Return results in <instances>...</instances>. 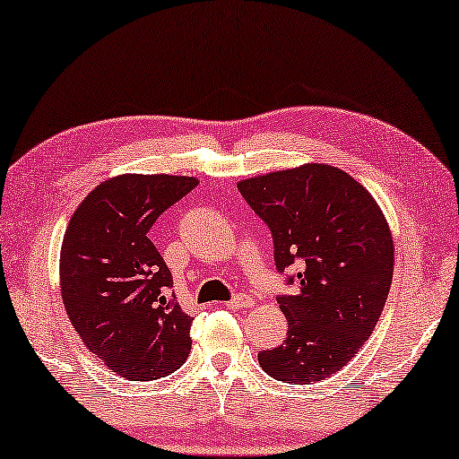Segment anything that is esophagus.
<instances>
[{
	"label": "esophagus",
	"instance_id": "obj_1",
	"mask_svg": "<svg viewBox=\"0 0 459 459\" xmlns=\"http://www.w3.org/2000/svg\"><path fill=\"white\" fill-rule=\"evenodd\" d=\"M251 306H254V299H251L249 295L245 293H238L232 297V299L227 303L229 309H249Z\"/></svg>",
	"mask_w": 459,
	"mask_h": 459
}]
</instances>
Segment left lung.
I'll list each match as a JSON object with an SVG mask.
<instances>
[{
    "instance_id": "left-lung-1",
    "label": "left lung",
    "mask_w": 459,
    "mask_h": 459,
    "mask_svg": "<svg viewBox=\"0 0 459 459\" xmlns=\"http://www.w3.org/2000/svg\"><path fill=\"white\" fill-rule=\"evenodd\" d=\"M237 186L273 230L276 268L299 266V291L279 297L287 339L257 361L276 380L320 383L351 361L380 318L395 260L389 224L364 185L328 164L260 174Z\"/></svg>"
}]
</instances>
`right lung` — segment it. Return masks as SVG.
I'll return each mask as SVG.
<instances>
[{"instance_id":"add662e5","label":"right lung","mask_w":459,"mask_h":459,"mask_svg":"<svg viewBox=\"0 0 459 459\" xmlns=\"http://www.w3.org/2000/svg\"><path fill=\"white\" fill-rule=\"evenodd\" d=\"M195 185V177L120 174L95 186L66 227L64 307L82 343L126 380L168 377L191 351L193 318L170 291L150 229Z\"/></svg>"}]
</instances>
